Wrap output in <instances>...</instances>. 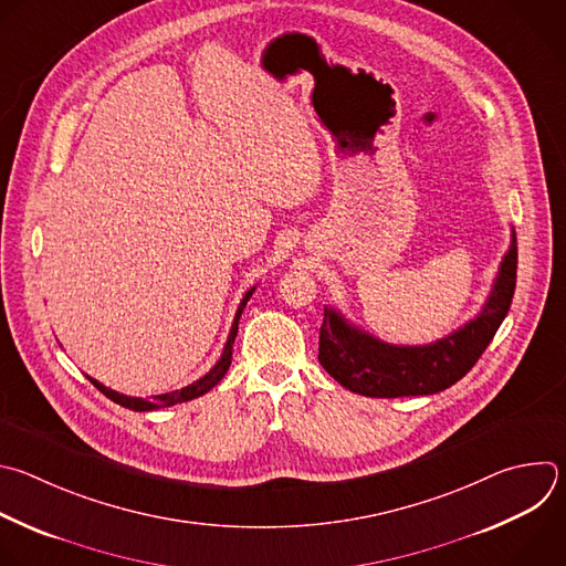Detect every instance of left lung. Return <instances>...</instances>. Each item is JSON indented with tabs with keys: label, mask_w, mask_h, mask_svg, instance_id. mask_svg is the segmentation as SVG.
Wrapping results in <instances>:
<instances>
[{
	"label": "left lung",
	"mask_w": 566,
	"mask_h": 566,
	"mask_svg": "<svg viewBox=\"0 0 566 566\" xmlns=\"http://www.w3.org/2000/svg\"><path fill=\"white\" fill-rule=\"evenodd\" d=\"M515 271L517 244L515 233H511V247L478 317L424 346L382 342L348 324L335 308L324 306L317 359L344 389L366 398L440 394L464 378L493 339L513 300Z\"/></svg>",
	"instance_id": "left-lung-1"
}]
</instances>
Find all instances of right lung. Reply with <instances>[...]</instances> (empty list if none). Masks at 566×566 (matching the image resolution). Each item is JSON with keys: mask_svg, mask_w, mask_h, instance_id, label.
Returning <instances> with one entry per match:
<instances>
[{"mask_svg": "<svg viewBox=\"0 0 566 566\" xmlns=\"http://www.w3.org/2000/svg\"><path fill=\"white\" fill-rule=\"evenodd\" d=\"M253 291H255V286H253L251 291H247V295L242 297V302H240V306H238V313H235V319H233V326H231L229 339H227V344H224L222 357H220V359H218V364H216V366L205 375V378L196 380L193 385H188V387H184V389H179V391H170V394L153 396V400H142V398H128V396H124V394H117V391H113V389L104 387L102 382H97V380L88 378V375H86V378H88V380H91V385H93L97 391H102L108 400H113V402H117L119 407L130 409V411H155V409L172 407V405L188 402V400H193V398H200V396L209 394V391H211V389H213V387L224 378L227 370H229V366H231V357H233V342H235V335H238L240 315H242V311H244L247 302L251 300Z\"/></svg>", "mask_w": 566, "mask_h": 566, "instance_id": "1", "label": "right lung"}]
</instances>
